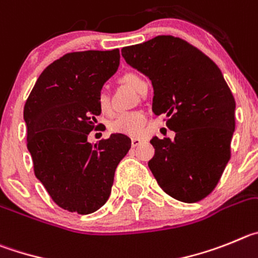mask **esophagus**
I'll return each mask as SVG.
<instances>
[{
  "label": "esophagus",
  "instance_id": "34e87169",
  "mask_svg": "<svg viewBox=\"0 0 258 258\" xmlns=\"http://www.w3.org/2000/svg\"><path fill=\"white\" fill-rule=\"evenodd\" d=\"M141 143H143V140H141V139H139V138L131 139V145H132V148H136V146L140 145Z\"/></svg>",
  "mask_w": 258,
  "mask_h": 258
}]
</instances>
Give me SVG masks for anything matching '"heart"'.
<instances>
[{
    "label": "heart",
    "mask_w": 258,
    "mask_h": 258,
    "mask_svg": "<svg viewBox=\"0 0 258 258\" xmlns=\"http://www.w3.org/2000/svg\"><path fill=\"white\" fill-rule=\"evenodd\" d=\"M122 82L130 86L131 89L140 94L146 82L144 78H141L139 74L136 73H126L122 76ZM97 104H99V109L103 113L110 112V101H109V96L105 92H100L97 95ZM146 123V115L143 112H124L120 113L115 119H113L109 124V130L113 134L126 135V136H140L144 131V127Z\"/></svg>",
    "instance_id": "obj_1"
}]
</instances>
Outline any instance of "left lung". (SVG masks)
<instances>
[{"mask_svg":"<svg viewBox=\"0 0 258 258\" xmlns=\"http://www.w3.org/2000/svg\"><path fill=\"white\" fill-rule=\"evenodd\" d=\"M127 64L152 81L153 112L164 114L173 140H150L149 168L169 197L196 203L219 184L231 155L235 100L221 71L201 50L173 36L122 48Z\"/></svg>","mask_w":258,"mask_h":258,"instance_id":"1","label":"left lung"}]
</instances>
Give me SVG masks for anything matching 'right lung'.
<instances>
[{"label": "right lung", "instance_id": "obj_1", "mask_svg": "<svg viewBox=\"0 0 258 258\" xmlns=\"http://www.w3.org/2000/svg\"><path fill=\"white\" fill-rule=\"evenodd\" d=\"M118 66V48L68 52L41 73L25 101L34 175L69 212L89 215L103 207L115 168L131 148V140L119 134L96 144L87 141L101 113L97 95Z\"/></svg>", "mask_w": 258, "mask_h": 258}]
</instances>
